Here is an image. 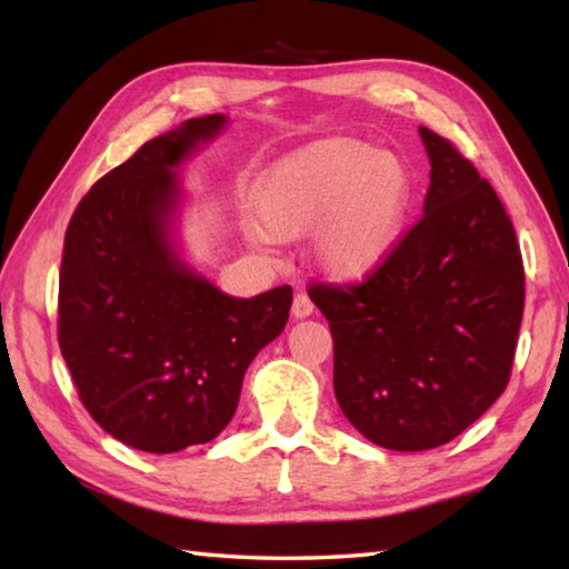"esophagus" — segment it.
Instances as JSON below:
<instances>
[{
	"label": "esophagus",
	"mask_w": 569,
	"mask_h": 569,
	"mask_svg": "<svg viewBox=\"0 0 569 569\" xmlns=\"http://www.w3.org/2000/svg\"><path fill=\"white\" fill-rule=\"evenodd\" d=\"M291 313H293V319H308V316L313 313V303H311V298H308L306 293H298V296L293 298V308H291Z\"/></svg>",
	"instance_id": "obj_1"
}]
</instances>
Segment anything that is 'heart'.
I'll use <instances>...</instances> for the list:
<instances>
[{"label": "heart", "instance_id": "heart-1", "mask_svg": "<svg viewBox=\"0 0 569 569\" xmlns=\"http://www.w3.org/2000/svg\"><path fill=\"white\" fill-rule=\"evenodd\" d=\"M413 198L407 162L356 138H323L278 160L256 186V218L273 240L311 238L321 271L361 281L397 248Z\"/></svg>", "mask_w": 569, "mask_h": 569}]
</instances>
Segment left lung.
<instances>
[{
  "instance_id": "left-lung-1",
  "label": "left lung",
  "mask_w": 569,
  "mask_h": 569,
  "mask_svg": "<svg viewBox=\"0 0 569 569\" xmlns=\"http://www.w3.org/2000/svg\"><path fill=\"white\" fill-rule=\"evenodd\" d=\"M423 216L349 291L313 286L333 336L336 401L383 449L447 445L499 399L512 371L525 268L502 200L451 142L419 128Z\"/></svg>"
}]
</instances>
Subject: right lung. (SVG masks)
I'll return each instance as SVG.
<instances>
[{
    "mask_svg": "<svg viewBox=\"0 0 569 569\" xmlns=\"http://www.w3.org/2000/svg\"><path fill=\"white\" fill-rule=\"evenodd\" d=\"M206 114L94 182L64 236L60 349L90 417L122 445L172 455L233 419L250 361L278 339L291 286L220 291L186 258L178 168L226 130Z\"/></svg>",
    "mask_w": 569,
    "mask_h": 569,
    "instance_id": "1",
    "label": "right lung"
}]
</instances>
